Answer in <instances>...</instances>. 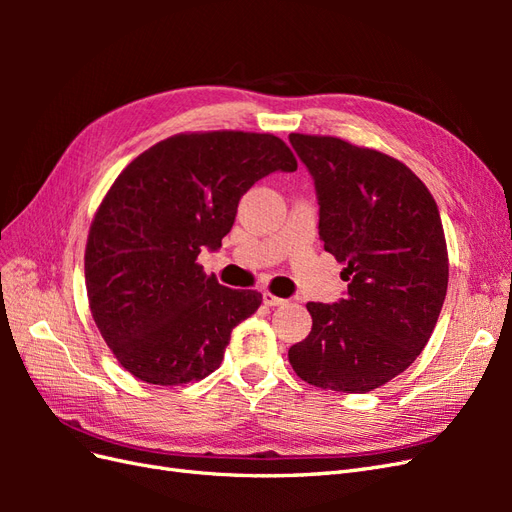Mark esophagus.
<instances>
[{
  "mask_svg": "<svg viewBox=\"0 0 512 512\" xmlns=\"http://www.w3.org/2000/svg\"><path fill=\"white\" fill-rule=\"evenodd\" d=\"M262 301H265V305H269V307H277V305L286 303V299L275 297V294H271V292H262Z\"/></svg>",
  "mask_w": 512,
  "mask_h": 512,
  "instance_id": "34e87169",
  "label": "esophagus"
}]
</instances>
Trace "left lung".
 Listing matches in <instances>:
<instances>
[{"instance_id": "1", "label": "left lung", "mask_w": 512, "mask_h": 512, "mask_svg": "<svg viewBox=\"0 0 512 512\" xmlns=\"http://www.w3.org/2000/svg\"><path fill=\"white\" fill-rule=\"evenodd\" d=\"M320 205L324 250L348 292L307 303L312 331L288 350L297 376L320 389L367 393L406 371L427 346L448 286L436 200L412 170L335 136L290 134Z\"/></svg>"}]
</instances>
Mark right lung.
Returning <instances> with one entry per match:
<instances>
[{
	"label": "right lung",
	"mask_w": 512,
	"mask_h": 512,
	"mask_svg": "<svg viewBox=\"0 0 512 512\" xmlns=\"http://www.w3.org/2000/svg\"><path fill=\"white\" fill-rule=\"evenodd\" d=\"M297 160L282 138L256 132L175 134L115 179L89 228L85 286L91 316L121 367L181 386L220 367L230 333L260 307L196 258L220 250L241 196Z\"/></svg>",
	"instance_id": "obj_1"
}]
</instances>
